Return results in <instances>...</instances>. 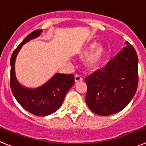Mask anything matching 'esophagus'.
Listing matches in <instances>:
<instances>
[{"label": "esophagus", "instance_id": "1", "mask_svg": "<svg viewBox=\"0 0 146 146\" xmlns=\"http://www.w3.org/2000/svg\"><path fill=\"white\" fill-rule=\"evenodd\" d=\"M82 80H83V78H82L81 76L77 75H77H75V77H74V81H75L76 82H80V81H82Z\"/></svg>", "mask_w": 146, "mask_h": 146}]
</instances>
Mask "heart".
<instances>
[{
  "label": "heart",
  "mask_w": 146,
  "mask_h": 146,
  "mask_svg": "<svg viewBox=\"0 0 146 146\" xmlns=\"http://www.w3.org/2000/svg\"><path fill=\"white\" fill-rule=\"evenodd\" d=\"M86 64L89 68H96L101 64L104 55V48L102 45H96V42H93L82 50V55H86Z\"/></svg>",
  "instance_id": "b5f03b06"
}]
</instances>
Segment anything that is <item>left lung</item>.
Listing matches in <instances>:
<instances>
[{
  "label": "left lung",
  "mask_w": 146,
  "mask_h": 146,
  "mask_svg": "<svg viewBox=\"0 0 146 146\" xmlns=\"http://www.w3.org/2000/svg\"><path fill=\"white\" fill-rule=\"evenodd\" d=\"M102 69L86 77V101L91 111L110 115L128 105L138 85V58L128 42Z\"/></svg>",
  "instance_id": "1"
}]
</instances>
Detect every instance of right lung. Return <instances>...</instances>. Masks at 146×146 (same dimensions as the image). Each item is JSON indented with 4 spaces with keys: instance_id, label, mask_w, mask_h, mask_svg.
Wrapping results in <instances>:
<instances>
[{
    "instance_id": "1",
    "label": "right lung",
    "mask_w": 146,
    "mask_h": 146,
    "mask_svg": "<svg viewBox=\"0 0 146 146\" xmlns=\"http://www.w3.org/2000/svg\"><path fill=\"white\" fill-rule=\"evenodd\" d=\"M42 30L30 33L18 45L11 55L10 64V87L17 102L29 113L36 116H46L55 113L64 102L66 94L74 84L72 74H55L44 85L31 89L22 86L15 76V59L22 46L31 39L39 36Z\"/></svg>"
}]
</instances>
